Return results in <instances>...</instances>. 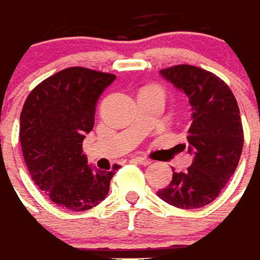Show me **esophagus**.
<instances>
[{"label": "esophagus", "mask_w": 260, "mask_h": 260, "mask_svg": "<svg viewBox=\"0 0 260 260\" xmlns=\"http://www.w3.org/2000/svg\"><path fill=\"white\" fill-rule=\"evenodd\" d=\"M133 161H136L137 164H141V165H150L151 164V161L150 159H147V158H145V157H134V158H133Z\"/></svg>", "instance_id": "esophagus-1"}]
</instances>
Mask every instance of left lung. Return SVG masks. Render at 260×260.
Here are the masks:
<instances>
[{
  "label": "left lung",
  "mask_w": 260,
  "mask_h": 260,
  "mask_svg": "<svg viewBox=\"0 0 260 260\" xmlns=\"http://www.w3.org/2000/svg\"><path fill=\"white\" fill-rule=\"evenodd\" d=\"M159 75L186 95L192 107L188 153L193 161L186 172H174L158 196L182 209L212 203L235 173L243 149V127L238 102L230 87L203 68L181 64Z\"/></svg>",
  "instance_id": "8db88e82"
}]
</instances>
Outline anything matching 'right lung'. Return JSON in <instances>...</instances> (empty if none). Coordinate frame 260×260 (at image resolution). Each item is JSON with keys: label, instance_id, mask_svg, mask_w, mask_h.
Wrapping results in <instances>:
<instances>
[{"label": "right lung", "instance_id": "right-lung-1", "mask_svg": "<svg viewBox=\"0 0 260 260\" xmlns=\"http://www.w3.org/2000/svg\"><path fill=\"white\" fill-rule=\"evenodd\" d=\"M115 78L83 67L67 68L41 82L22 107L20 141L26 168L35 184L68 211L96 207L119 169H96L83 154L98 101Z\"/></svg>", "mask_w": 260, "mask_h": 260}]
</instances>
